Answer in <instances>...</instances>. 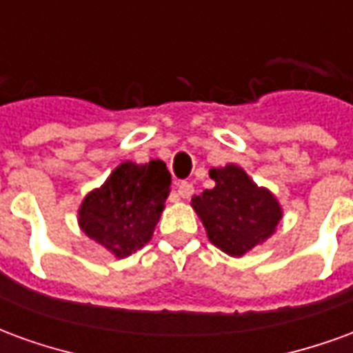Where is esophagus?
Wrapping results in <instances>:
<instances>
[{"mask_svg":"<svg viewBox=\"0 0 353 353\" xmlns=\"http://www.w3.org/2000/svg\"><path fill=\"white\" fill-rule=\"evenodd\" d=\"M192 192H194V187H192L189 181H181V183L177 185V194H179L181 199H191Z\"/></svg>","mask_w":353,"mask_h":353,"instance_id":"34e87169","label":"esophagus"}]
</instances>
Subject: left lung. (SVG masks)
I'll return each instance as SVG.
<instances>
[{
	"instance_id": "1",
	"label": "left lung",
	"mask_w": 353,
	"mask_h": 353,
	"mask_svg": "<svg viewBox=\"0 0 353 353\" xmlns=\"http://www.w3.org/2000/svg\"><path fill=\"white\" fill-rule=\"evenodd\" d=\"M210 177L215 187L192 196L191 206L215 248L242 257L272 236L281 219V206L272 192L257 187L236 164L212 168Z\"/></svg>"
}]
</instances>
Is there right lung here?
<instances>
[{
  "label": "right lung",
  "instance_id": "1",
  "mask_svg": "<svg viewBox=\"0 0 353 353\" xmlns=\"http://www.w3.org/2000/svg\"><path fill=\"white\" fill-rule=\"evenodd\" d=\"M170 185L172 176L162 161L119 164L105 183L83 200L81 230L117 259L128 257L153 236Z\"/></svg>",
  "mask_w": 353,
  "mask_h": 353
}]
</instances>
